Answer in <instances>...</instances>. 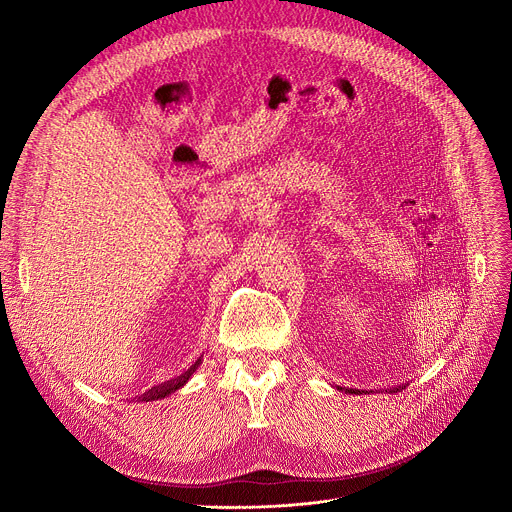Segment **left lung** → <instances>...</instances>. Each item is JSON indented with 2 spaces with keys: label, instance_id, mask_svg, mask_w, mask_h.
<instances>
[{
  "label": "left lung",
  "instance_id": "1",
  "mask_svg": "<svg viewBox=\"0 0 512 512\" xmlns=\"http://www.w3.org/2000/svg\"><path fill=\"white\" fill-rule=\"evenodd\" d=\"M338 390H344V392H348V394H369L367 390H355V388H340V386H336ZM402 388H405V386H396V388H390V390H386V392H400Z\"/></svg>",
  "mask_w": 512,
  "mask_h": 512
}]
</instances>
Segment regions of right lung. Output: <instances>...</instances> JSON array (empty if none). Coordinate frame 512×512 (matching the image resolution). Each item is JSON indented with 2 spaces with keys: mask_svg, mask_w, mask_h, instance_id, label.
Wrapping results in <instances>:
<instances>
[{
  "mask_svg": "<svg viewBox=\"0 0 512 512\" xmlns=\"http://www.w3.org/2000/svg\"><path fill=\"white\" fill-rule=\"evenodd\" d=\"M201 365V357L195 361V365L188 369V371H184L182 375H178L176 380H170V382H164V384H159V386H155V388H151V390H147L145 394H141L139 396V400H145V402H149V400H159V398H166V396H170L172 392H176V390H180L188 380L193 378V373L197 371V367Z\"/></svg>",
  "mask_w": 512,
  "mask_h": 512,
  "instance_id": "right-lung-1",
  "label": "right lung"
}]
</instances>
